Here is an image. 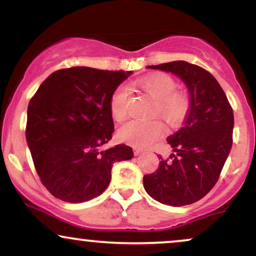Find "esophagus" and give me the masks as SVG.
<instances>
[{"label": "esophagus", "mask_w": 256, "mask_h": 256, "mask_svg": "<svg viewBox=\"0 0 256 256\" xmlns=\"http://www.w3.org/2000/svg\"><path fill=\"white\" fill-rule=\"evenodd\" d=\"M142 152H143L142 149H140V148H134V155H140V154H142Z\"/></svg>", "instance_id": "obj_1"}]
</instances>
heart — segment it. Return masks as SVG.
Returning a JSON list of instances; mask_svg holds the SVG:
<instances>
[{
  "label": "heart",
  "instance_id": "1",
  "mask_svg": "<svg viewBox=\"0 0 256 256\" xmlns=\"http://www.w3.org/2000/svg\"><path fill=\"white\" fill-rule=\"evenodd\" d=\"M138 85L155 100L154 114L170 128H177L184 122L189 112V98L177 91V82L168 74H155L140 79ZM128 90L119 88L110 100V112L114 119L122 120L126 116ZM162 125L156 119L132 120L119 128V138L134 146H148L160 137Z\"/></svg>",
  "mask_w": 256,
  "mask_h": 256
}]
</instances>
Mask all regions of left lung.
<instances>
[{"label": "left lung", "mask_w": 256, "mask_h": 256, "mask_svg": "<svg viewBox=\"0 0 256 256\" xmlns=\"http://www.w3.org/2000/svg\"><path fill=\"white\" fill-rule=\"evenodd\" d=\"M146 68L177 76L189 91L184 126L167 137L173 154L143 177L146 192L160 204L180 207L201 200L218 182L230 154L234 112L216 79L202 67L173 61Z\"/></svg>", "instance_id": "8db88e82"}]
</instances>
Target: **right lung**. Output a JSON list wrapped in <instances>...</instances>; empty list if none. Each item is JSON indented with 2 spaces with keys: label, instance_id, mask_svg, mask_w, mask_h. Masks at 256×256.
Instances as JSON below:
<instances>
[{
  "label": "right lung",
  "instance_id": "obj_1",
  "mask_svg": "<svg viewBox=\"0 0 256 256\" xmlns=\"http://www.w3.org/2000/svg\"><path fill=\"white\" fill-rule=\"evenodd\" d=\"M132 71L71 67L52 73L28 107L26 140L40 182L64 202L101 195L112 166L134 158L131 146L106 150L114 132L110 100Z\"/></svg>",
  "mask_w": 256,
  "mask_h": 256
}]
</instances>
